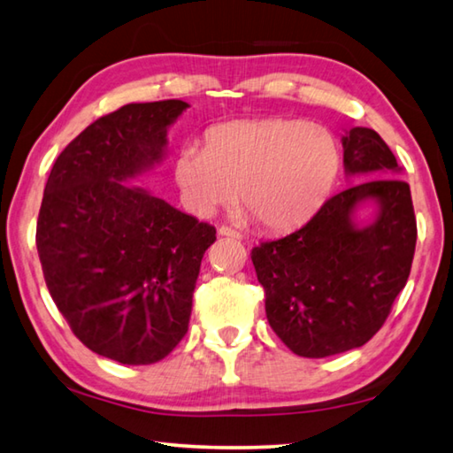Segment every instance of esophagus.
Returning <instances> with one entry per match:
<instances>
[{
    "mask_svg": "<svg viewBox=\"0 0 453 453\" xmlns=\"http://www.w3.org/2000/svg\"><path fill=\"white\" fill-rule=\"evenodd\" d=\"M218 234L224 235V237H234V240H242V234L235 232V229H232V227H227V226H219Z\"/></svg>",
    "mask_w": 453,
    "mask_h": 453,
    "instance_id": "obj_1",
    "label": "esophagus"
}]
</instances>
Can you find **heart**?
<instances>
[{
	"mask_svg": "<svg viewBox=\"0 0 453 453\" xmlns=\"http://www.w3.org/2000/svg\"><path fill=\"white\" fill-rule=\"evenodd\" d=\"M340 172L334 134L297 119H245L211 127L205 150L186 145L173 159L183 203L199 218L242 205L267 229L300 226Z\"/></svg>",
	"mask_w": 453,
	"mask_h": 453,
	"instance_id": "b5f03b06",
	"label": "heart"
}]
</instances>
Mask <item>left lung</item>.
<instances>
[{"label":"left lung","mask_w":453,"mask_h":453,"mask_svg":"<svg viewBox=\"0 0 453 453\" xmlns=\"http://www.w3.org/2000/svg\"><path fill=\"white\" fill-rule=\"evenodd\" d=\"M343 167L354 181L294 234L251 250L265 291V316L302 357H327L364 346L380 332L405 288L418 227L410 186L395 156L370 127L342 137ZM379 205L367 226L355 211Z\"/></svg>","instance_id":"1"}]
</instances>
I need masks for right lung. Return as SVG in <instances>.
<instances>
[{
	"label": "right lung",
	"mask_w": 453,
	"mask_h": 453,
	"mask_svg": "<svg viewBox=\"0 0 453 453\" xmlns=\"http://www.w3.org/2000/svg\"><path fill=\"white\" fill-rule=\"evenodd\" d=\"M181 99L127 104L96 119L53 164L35 243L75 337L126 365L164 359L186 335L216 227L126 183L162 164Z\"/></svg>",
	"instance_id": "add662e5"
}]
</instances>
